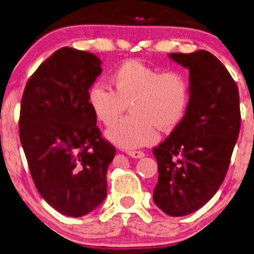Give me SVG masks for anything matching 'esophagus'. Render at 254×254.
Wrapping results in <instances>:
<instances>
[{
  "label": "esophagus",
  "mask_w": 254,
  "mask_h": 254,
  "mask_svg": "<svg viewBox=\"0 0 254 254\" xmlns=\"http://www.w3.org/2000/svg\"><path fill=\"white\" fill-rule=\"evenodd\" d=\"M127 154L129 156H132V158H134V159H140V158H143V156L145 155V154L143 153L142 150H128Z\"/></svg>",
  "instance_id": "1"
}]
</instances>
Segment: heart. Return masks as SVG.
<instances>
[{
  "label": "heart",
  "mask_w": 254,
  "mask_h": 254,
  "mask_svg": "<svg viewBox=\"0 0 254 254\" xmlns=\"http://www.w3.org/2000/svg\"><path fill=\"white\" fill-rule=\"evenodd\" d=\"M115 90L103 83L89 89L88 101L96 119L111 127L129 105V116L110 128L114 144L134 149L156 142L158 128L172 129L184 117L190 98V83L181 70L163 72L138 60L120 64L111 74Z\"/></svg>",
  "instance_id": "b5f03b06"
}]
</instances>
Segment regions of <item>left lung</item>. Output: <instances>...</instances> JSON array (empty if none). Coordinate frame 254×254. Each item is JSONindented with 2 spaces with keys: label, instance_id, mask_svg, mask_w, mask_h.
<instances>
[{
  "label": "left lung",
  "instance_id": "obj_1",
  "mask_svg": "<svg viewBox=\"0 0 254 254\" xmlns=\"http://www.w3.org/2000/svg\"><path fill=\"white\" fill-rule=\"evenodd\" d=\"M190 69V98L182 121L153 148L155 204L171 216L202 208L223 184L241 126L240 95L229 70L205 50L170 54Z\"/></svg>",
  "mask_w": 254,
  "mask_h": 254
}]
</instances>
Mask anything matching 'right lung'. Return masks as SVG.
<instances>
[{
    "label": "right lung",
    "instance_id": "obj_1",
    "mask_svg": "<svg viewBox=\"0 0 254 254\" xmlns=\"http://www.w3.org/2000/svg\"><path fill=\"white\" fill-rule=\"evenodd\" d=\"M100 64L90 52L59 49L28 79L20 104L19 138L34 185L52 208L73 218L105 199L116 153L88 101Z\"/></svg>",
    "mask_w": 254,
    "mask_h": 254
}]
</instances>
